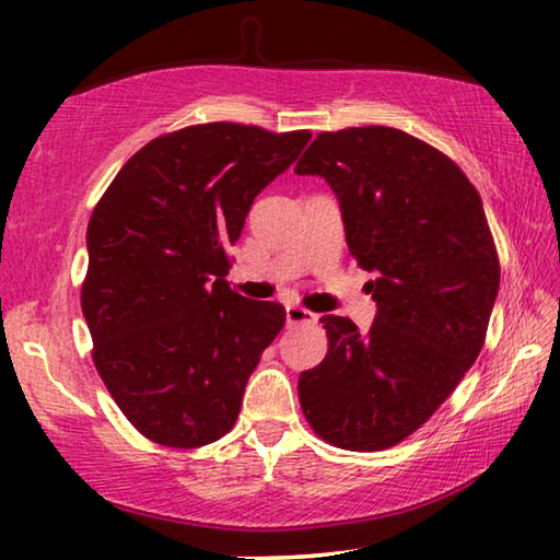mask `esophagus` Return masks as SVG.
<instances>
[{"instance_id": "34e87169", "label": "esophagus", "mask_w": 560, "mask_h": 560, "mask_svg": "<svg viewBox=\"0 0 560 560\" xmlns=\"http://www.w3.org/2000/svg\"><path fill=\"white\" fill-rule=\"evenodd\" d=\"M316 314H311L308 308L303 306H287V324L289 326H301V324H316Z\"/></svg>"}]
</instances>
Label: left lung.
Wrapping results in <instances>:
<instances>
[{"mask_svg": "<svg viewBox=\"0 0 560 560\" xmlns=\"http://www.w3.org/2000/svg\"><path fill=\"white\" fill-rule=\"evenodd\" d=\"M320 175L343 212L350 257L377 271L371 334L324 316L328 353L299 377L320 440L390 450L422 428L485 348L499 254L477 187L424 140L387 126L318 132L296 163Z\"/></svg>", "mask_w": 560, "mask_h": 560, "instance_id": "1", "label": "left lung"}]
</instances>
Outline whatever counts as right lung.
Listing matches in <instances>:
<instances>
[{
	"instance_id": "right-lung-1",
	"label": "right lung",
	"mask_w": 560,
	"mask_h": 560,
	"mask_svg": "<svg viewBox=\"0 0 560 560\" xmlns=\"http://www.w3.org/2000/svg\"><path fill=\"white\" fill-rule=\"evenodd\" d=\"M311 130L200 122L150 140L89 220L81 308L93 365L128 422L195 450L234 428L244 387L287 324L277 301L230 289V249L264 187Z\"/></svg>"
}]
</instances>
